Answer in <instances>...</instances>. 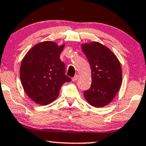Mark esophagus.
Segmentation results:
<instances>
[{"label": "esophagus", "mask_w": 146, "mask_h": 146, "mask_svg": "<svg viewBox=\"0 0 146 146\" xmlns=\"http://www.w3.org/2000/svg\"><path fill=\"white\" fill-rule=\"evenodd\" d=\"M78 78H79V76H78V75H76V76H75V77H73V78H72V81H73V82H76V81L78 79Z\"/></svg>", "instance_id": "esophagus-1"}]
</instances>
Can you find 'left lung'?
Listing matches in <instances>:
<instances>
[{
  "label": "left lung",
  "mask_w": 146,
  "mask_h": 146,
  "mask_svg": "<svg viewBox=\"0 0 146 146\" xmlns=\"http://www.w3.org/2000/svg\"><path fill=\"white\" fill-rule=\"evenodd\" d=\"M89 62L92 82L84 91L86 100L93 107H102L111 102L122 84V68L115 54L99 42L82 44Z\"/></svg>",
  "instance_id": "1"
}]
</instances>
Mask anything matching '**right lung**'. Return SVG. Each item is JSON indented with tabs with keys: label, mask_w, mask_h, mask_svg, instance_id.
Returning <instances> with one entry per match:
<instances>
[{
	"label": "right lung",
	"mask_w": 146,
	"mask_h": 146,
	"mask_svg": "<svg viewBox=\"0 0 146 146\" xmlns=\"http://www.w3.org/2000/svg\"><path fill=\"white\" fill-rule=\"evenodd\" d=\"M64 46L50 41L40 42L22 60L21 84L28 97L36 103L46 105L53 102L62 84L71 80L65 75V65L60 59Z\"/></svg>",
	"instance_id": "add662e5"
}]
</instances>
